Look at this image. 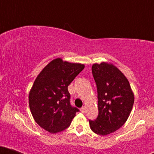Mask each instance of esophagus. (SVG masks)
Returning a JSON list of instances; mask_svg holds the SVG:
<instances>
[{
    "mask_svg": "<svg viewBox=\"0 0 154 154\" xmlns=\"http://www.w3.org/2000/svg\"><path fill=\"white\" fill-rule=\"evenodd\" d=\"M85 110H86V108L85 107V106H82V108H81V109H80V111H82V113H84L85 112Z\"/></svg>",
    "mask_w": 154,
    "mask_h": 154,
    "instance_id": "34e87169",
    "label": "esophagus"
}]
</instances>
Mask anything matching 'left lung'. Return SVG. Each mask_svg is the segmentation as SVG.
Here are the masks:
<instances>
[{
    "instance_id": "1",
    "label": "left lung",
    "mask_w": 154,
    "mask_h": 154,
    "mask_svg": "<svg viewBox=\"0 0 154 154\" xmlns=\"http://www.w3.org/2000/svg\"><path fill=\"white\" fill-rule=\"evenodd\" d=\"M92 72L98 91V115L89 120L92 131L100 135L115 132L126 122L134 103L130 82L117 67L108 62L94 63Z\"/></svg>"
}]
</instances>
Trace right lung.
Here are the masks:
<instances>
[{"label":"right lung","instance_id":"1","mask_svg":"<svg viewBox=\"0 0 154 154\" xmlns=\"http://www.w3.org/2000/svg\"><path fill=\"white\" fill-rule=\"evenodd\" d=\"M84 68L57 58L40 72L29 94V109L39 126L51 133L69 127L79 109L70 104L68 86Z\"/></svg>","mask_w":154,"mask_h":154}]
</instances>
